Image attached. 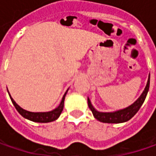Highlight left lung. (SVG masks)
Instances as JSON below:
<instances>
[{
  "instance_id": "1",
  "label": "left lung",
  "mask_w": 156,
  "mask_h": 156,
  "mask_svg": "<svg viewBox=\"0 0 156 156\" xmlns=\"http://www.w3.org/2000/svg\"><path fill=\"white\" fill-rule=\"evenodd\" d=\"M149 81H150V75L148 76V80L147 82V86L145 87L143 93L141 94V95L138 98V100L134 102L131 106L128 107L127 108H124L122 110L116 111V112H113V113H101V112H98L96 111L94 107L91 104L89 99L87 98V103H88V107L90 108V110L92 111L94 116L95 119H97L98 121L101 122L106 123H121L125 122L127 121L130 120L132 117L135 115V114L138 112L141 107L142 103L144 102L145 98L147 96V91L149 88Z\"/></svg>"
}]
</instances>
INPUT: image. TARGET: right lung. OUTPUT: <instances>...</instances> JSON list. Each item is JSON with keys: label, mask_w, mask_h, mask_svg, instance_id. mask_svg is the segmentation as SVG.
<instances>
[{"label": "right lung", "mask_w": 156, "mask_h": 156, "mask_svg": "<svg viewBox=\"0 0 156 156\" xmlns=\"http://www.w3.org/2000/svg\"><path fill=\"white\" fill-rule=\"evenodd\" d=\"M65 95L66 93L63 95V98L61 101V104L58 106V108H56L55 109L50 111V112H40V113H34V112H29V111L25 110L23 108H21L20 106L16 104L15 101L13 100V98L11 97V95L9 94L10 96V99L12 101L13 104L15 107L16 110L19 112V114L22 115L24 118H26L27 120H30L32 122H41V123H46V122H53L55 120H56L58 117L60 116V115L62 114L63 109V106H64V99H65Z\"/></svg>", "instance_id": "obj_1"}]
</instances>
